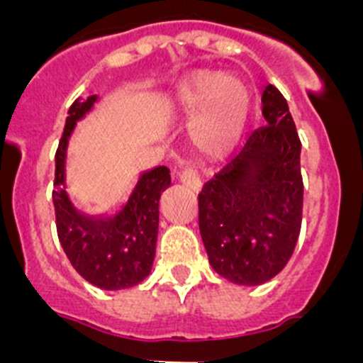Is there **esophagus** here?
Returning <instances> with one entry per match:
<instances>
[{
    "label": "esophagus",
    "instance_id": "34e87169",
    "mask_svg": "<svg viewBox=\"0 0 363 363\" xmlns=\"http://www.w3.org/2000/svg\"><path fill=\"white\" fill-rule=\"evenodd\" d=\"M178 178L182 184L187 185V187L192 189V191H200L201 189V178L194 167H185V169H182Z\"/></svg>",
    "mask_w": 363,
    "mask_h": 363
}]
</instances>
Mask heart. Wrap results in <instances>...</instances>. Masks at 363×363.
I'll return each instance as SVG.
<instances>
[{"instance_id": "heart-1", "label": "heart", "mask_w": 363, "mask_h": 363, "mask_svg": "<svg viewBox=\"0 0 363 363\" xmlns=\"http://www.w3.org/2000/svg\"><path fill=\"white\" fill-rule=\"evenodd\" d=\"M251 92L243 79L218 72L194 74L184 83L174 105L184 114L205 108L196 127V140L214 154L233 145L249 111Z\"/></svg>"}]
</instances>
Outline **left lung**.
Returning a JSON list of instances; mask_svg holds the SVG:
<instances>
[{
    "label": "left lung",
    "mask_w": 363,
    "mask_h": 363,
    "mask_svg": "<svg viewBox=\"0 0 363 363\" xmlns=\"http://www.w3.org/2000/svg\"><path fill=\"white\" fill-rule=\"evenodd\" d=\"M265 125L198 194V220L209 262L220 277L259 285L287 265L303 209L301 142L277 86L262 94Z\"/></svg>",
    "instance_id": "8db88e82"
}]
</instances>
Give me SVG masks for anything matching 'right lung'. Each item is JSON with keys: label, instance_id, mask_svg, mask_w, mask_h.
Here are the masks:
<instances>
[{"label": "right lung", "instance_id": "add662e5", "mask_svg": "<svg viewBox=\"0 0 363 363\" xmlns=\"http://www.w3.org/2000/svg\"><path fill=\"white\" fill-rule=\"evenodd\" d=\"M96 96L76 99L69 108L56 150L52 201L57 238L72 267L99 289L116 291L138 285L149 277L156 255L160 196L169 185L167 167H156L140 178L129 203L112 218L92 220L76 213L65 184V150L74 125L91 111Z\"/></svg>", "mask_w": 363, "mask_h": 363}]
</instances>
